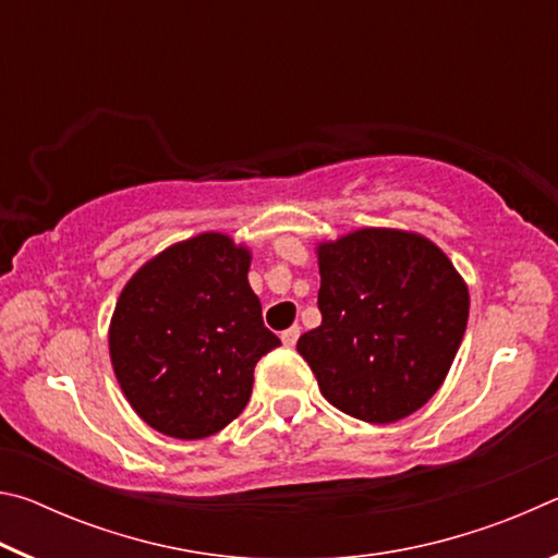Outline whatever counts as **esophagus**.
<instances>
[{"mask_svg": "<svg viewBox=\"0 0 558 558\" xmlns=\"http://www.w3.org/2000/svg\"><path fill=\"white\" fill-rule=\"evenodd\" d=\"M298 337H300V327L298 325H292L290 329H286V332L280 335V339H282V344L286 347H295V342H298Z\"/></svg>", "mask_w": 558, "mask_h": 558, "instance_id": "esophagus-1", "label": "esophagus"}]
</instances>
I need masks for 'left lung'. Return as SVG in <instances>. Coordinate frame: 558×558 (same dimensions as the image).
<instances>
[{
	"instance_id": "left-lung-1",
	"label": "left lung",
	"mask_w": 558,
	"mask_h": 558,
	"mask_svg": "<svg viewBox=\"0 0 558 558\" xmlns=\"http://www.w3.org/2000/svg\"><path fill=\"white\" fill-rule=\"evenodd\" d=\"M323 325L298 339L325 399L366 423L426 405L468 327V282L426 235L356 229L317 243Z\"/></svg>"
}]
</instances>
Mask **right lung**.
Instances as JSON below:
<instances>
[{
	"label": "right lung",
	"mask_w": 558,
	"mask_h": 558,
	"mask_svg": "<svg viewBox=\"0 0 558 558\" xmlns=\"http://www.w3.org/2000/svg\"><path fill=\"white\" fill-rule=\"evenodd\" d=\"M248 268V245L206 231L125 282L110 317V364L149 428L199 440L245 409L258 359L280 344L263 325Z\"/></svg>",
	"instance_id": "1"
}]
</instances>
